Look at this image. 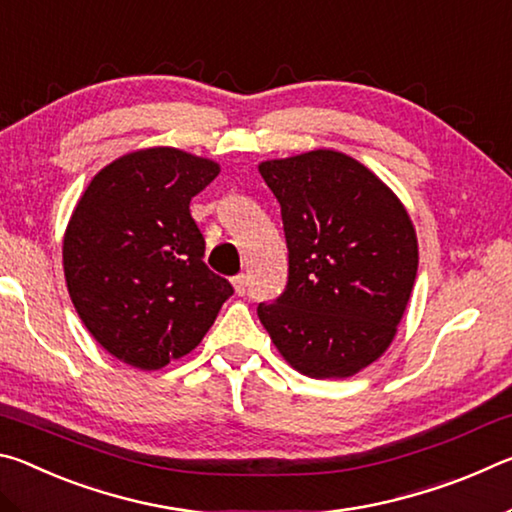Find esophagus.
Returning a JSON list of instances; mask_svg holds the SVG:
<instances>
[{
  "label": "esophagus",
  "mask_w": 512,
  "mask_h": 512,
  "mask_svg": "<svg viewBox=\"0 0 512 512\" xmlns=\"http://www.w3.org/2000/svg\"><path fill=\"white\" fill-rule=\"evenodd\" d=\"M232 287H235V293H237V296H244V293H246V287H248L246 275H244V273L237 275L235 280H232Z\"/></svg>",
  "instance_id": "esophagus-1"
}]
</instances>
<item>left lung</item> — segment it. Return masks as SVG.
<instances>
[{"label":"left lung","mask_w":512,"mask_h":512,"mask_svg":"<svg viewBox=\"0 0 512 512\" xmlns=\"http://www.w3.org/2000/svg\"><path fill=\"white\" fill-rule=\"evenodd\" d=\"M259 173L282 207L289 282L257 316L302 375H357L393 343L411 298V216L384 180L332 149L266 160Z\"/></svg>","instance_id":"8db88e82"}]
</instances>
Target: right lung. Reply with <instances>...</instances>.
Listing matches in <instances>:
<instances>
[{
  "label": "right lung",
  "mask_w": 512,
  "mask_h": 512,
  "mask_svg": "<svg viewBox=\"0 0 512 512\" xmlns=\"http://www.w3.org/2000/svg\"><path fill=\"white\" fill-rule=\"evenodd\" d=\"M214 160L171 146L126 153L90 180L63 239L76 314L112 357L158 370L203 341L232 287L205 266L192 198Z\"/></svg>",
  "instance_id": "obj_1"
}]
</instances>
